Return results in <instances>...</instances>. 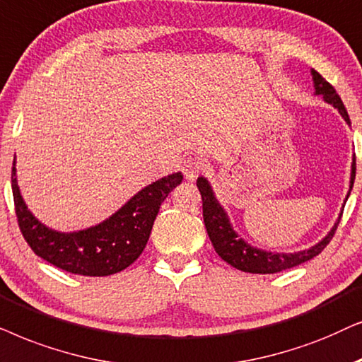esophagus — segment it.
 I'll return each mask as SVG.
<instances>
[{"label": "esophagus", "mask_w": 362, "mask_h": 362, "mask_svg": "<svg viewBox=\"0 0 362 362\" xmlns=\"http://www.w3.org/2000/svg\"><path fill=\"white\" fill-rule=\"evenodd\" d=\"M182 170H184L185 178H189V180H195V178L205 170V162L199 157H189L184 162V168H182Z\"/></svg>", "instance_id": "obj_1"}]
</instances>
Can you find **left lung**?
<instances>
[{"instance_id": "8db88e82", "label": "left lung", "mask_w": 362, "mask_h": 362, "mask_svg": "<svg viewBox=\"0 0 362 362\" xmlns=\"http://www.w3.org/2000/svg\"><path fill=\"white\" fill-rule=\"evenodd\" d=\"M311 74H313V81H315L316 94L322 95V99H325L327 104H331L332 107L338 109L346 122L351 125L348 110H346L343 100H341L338 93H336V89L332 88V86L327 83L325 77H322L317 71L313 69ZM354 178H356V158L353 160V170H351L349 194L351 190H353ZM197 187H199L202 202H204L205 228H206V233H209L211 245H214L215 252L218 253V257L221 259H225L226 263L231 264V267L242 269V272H247V273L268 274V273L285 272V269L295 268L298 264L315 258L316 255H320L322 250L326 248V245L331 242L332 237H334V231L338 228L339 220H341L339 218L338 223L332 226V230L327 233V237L322 238L320 243L315 245V247H311L310 250H303V252H298V253L263 252V250L250 247L247 242H243V240L235 233L230 225L228 216H226L225 210L221 209V205L216 202L210 184L204 177H199V180H197Z\"/></svg>"}]
</instances>
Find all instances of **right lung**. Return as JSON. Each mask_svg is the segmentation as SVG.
<instances>
[{"label":"right lung","mask_w":362,"mask_h":362,"mask_svg":"<svg viewBox=\"0 0 362 362\" xmlns=\"http://www.w3.org/2000/svg\"><path fill=\"white\" fill-rule=\"evenodd\" d=\"M13 162L11 189L18 225L37 257L64 272L83 276H109L141 257L151 237L153 220L165 197L180 185V172L153 182L103 223L88 230L61 233L37 221L19 194Z\"/></svg>","instance_id":"add662e5"}]
</instances>
